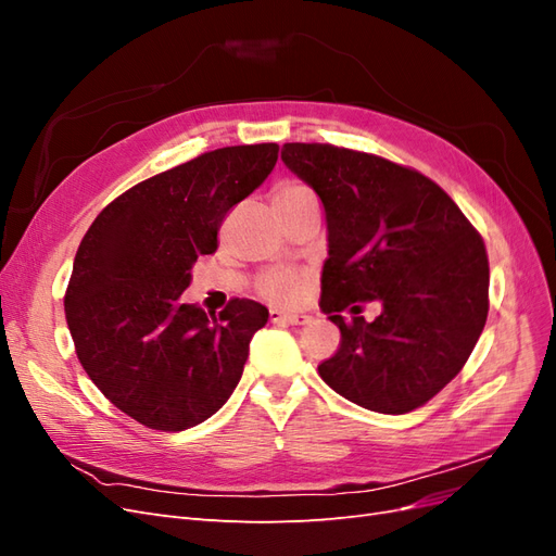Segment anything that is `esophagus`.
<instances>
[{"instance_id":"34e87169","label":"esophagus","mask_w":556,"mask_h":556,"mask_svg":"<svg viewBox=\"0 0 556 556\" xmlns=\"http://www.w3.org/2000/svg\"><path fill=\"white\" fill-rule=\"evenodd\" d=\"M268 319H271L274 325H306L311 317L301 315V313H288V311H280V308H271V311H268Z\"/></svg>"}]
</instances>
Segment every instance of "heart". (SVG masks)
<instances>
[{"label":"heart","mask_w":556,"mask_h":556,"mask_svg":"<svg viewBox=\"0 0 556 556\" xmlns=\"http://www.w3.org/2000/svg\"><path fill=\"white\" fill-rule=\"evenodd\" d=\"M313 199H317L313 188L294 178L280 180L271 194L274 208H290ZM260 290L274 301H292L301 290V276L296 271H268L260 280Z\"/></svg>","instance_id":"obj_1"}]
</instances>
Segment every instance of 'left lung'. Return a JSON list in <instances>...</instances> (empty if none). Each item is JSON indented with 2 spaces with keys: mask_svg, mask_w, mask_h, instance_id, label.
Returning a JSON list of instances; mask_svg holds the SVG:
<instances>
[{
  "mask_svg": "<svg viewBox=\"0 0 556 556\" xmlns=\"http://www.w3.org/2000/svg\"><path fill=\"white\" fill-rule=\"evenodd\" d=\"M282 162L319 194L329 257L319 308L341 329L319 376L362 408L425 406L473 352L490 311V260L478 229L425 174L331 143H285ZM376 300L381 315H356Z\"/></svg>",
  "mask_w": 556,
  "mask_h": 556,
  "instance_id": "left-lung-1",
  "label": "left lung"
}]
</instances>
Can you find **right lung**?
<instances>
[{"mask_svg": "<svg viewBox=\"0 0 556 556\" xmlns=\"http://www.w3.org/2000/svg\"><path fill=\"white\" fill-rule=\"evenodd\" d=\"M278 143L208 150L134 185L94 217L64 292L78 362L115 408L155 431L201 425L239 384L268 311L233 296L182 304L227 213L271 174Z\"/></svg>", "mask_w": 556, "mask_h": 556, "instance_id": "add662e5", "label": "right lung"}]
</instances>
